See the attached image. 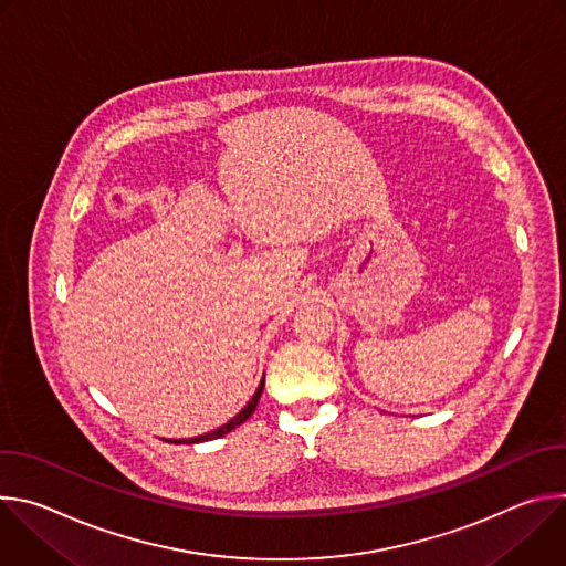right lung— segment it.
<instances>
[{
    "label": "right lung",
    "instance_id": "obj_1",
    "mask_svg": "<svg viewBox=\"0 0 566 566\" xmlns=\"http://www.w3.org/2000/svg\"><path fill=\"white\" fill-rule=\"evenodd\" d=\"M262 389H264V378H262V382L258 385V389H255V394L251 396V400H249L247 406H244V410H241L237 417H232L228 423L219 426L217 430H212V432H208V434H201V437H192V439H179V441H175V443H203V441H212V439H219V437H223V434L232 432L234 428H239V426L244 423L247 419H251V417H253V412L258 410V402H260Z\"/></svg>",
    "mask_w": 566,
    "mask_h": 566
}]
</instances>
